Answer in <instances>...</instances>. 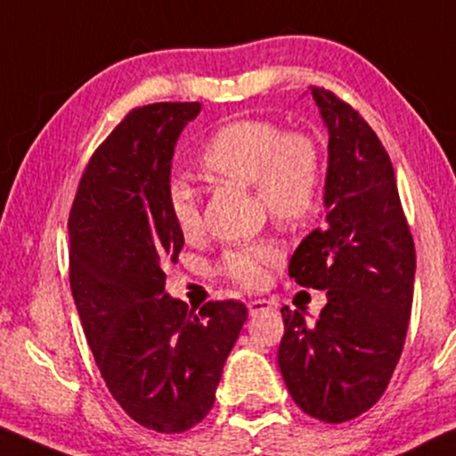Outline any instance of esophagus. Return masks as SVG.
Here are the masks:
<instances>
[{
    "instance_id": "obj_1",
    "label": "esophagus",
    "mask_w": 456,
    "mask_h": 456,
    "mask_svg": "<svg viewBox=\"0 0 456 456\" xmlns=\"http://www.w3.org/2000/svg\"><path fill=\"white\" fill-rule=\"evenodd\" d=\"M248 312L259 314V312H273V303L266 301V298H253V301L247 303Z\"/></svg>"
}]
</instances>
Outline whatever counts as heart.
<instances>
[{"instance_id":"b5f03b06","label":"heart","mask_w":456,"mask_h":456,"mask_svg":"<svg viewBox=\"0 0 456 456\" xmlns=\"http://www.w3.org/2000/svg\"><path fill=\"white\" fill-rule=\"evenodd\" d=\"M199 171L214 182L253 186L262 208L281 227H305L322 197V153L309 134L283 127L273 118H240L209 136L199 153ZM168 214L186 240L201 232V209L192 188L173 182L168 188ZM273 240H255L229 248L218 262V273L242 288H259L279 262Z\"/></svg>"}]
</instances>
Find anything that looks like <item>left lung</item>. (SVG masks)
I'll return each instance as SVG.
<instances>
[{"instance_id": "obj_1", "label": "left lung", "mask_w": 456, "mask_h": 456, "mask_svg": "<svg viewBox=\"0 0 456 456\" xmlns=\"http://www.w3.org/2000/svg\"><path fill=\"white\" fill-rule=\"evenodd\" d=\"M329 129L327 224L289 259V277L327 289L314 324L283 307L277 362L294 403L329 424L348 422L387 389L413 303L415 247L389 155L346 102L312 86Z\"/></svg>"}]
</instances>
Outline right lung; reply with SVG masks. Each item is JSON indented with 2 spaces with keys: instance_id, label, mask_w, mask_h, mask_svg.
<instances>
[{
  "instance_id": "add662e5",
  "label": "right lung",
  "mask_w": 456,
  "mask_h": 456,
  "mask_svg": "<svg viewBox=\"0 0 456 456\" xmlns=\"http://www.w3.org/2000/svg\"><path fill=\"white\" fill-rule=\"evenodd\" d=\"M199 102L134 108L88 159L69 214V281L110 394L140 427L183 433L214 407L247 320L240 301L201 309L164 294L183 236L168 214L171 159Z\"/></svg>"
}]
</instances>
